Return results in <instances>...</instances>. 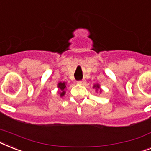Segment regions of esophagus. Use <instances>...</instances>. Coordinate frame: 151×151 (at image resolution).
I'll use <instances>...</instances> for the list:
<instances>
[{
  "label": "esophagus",
  "mask_w": 151,
  "mask_h": 151,
  "mask_svg": "<svg viewBox=\"0 0 151 151\" xmlns=\"http://www.w3.org/2000/svg\"><path fill=\"white\" fill-rule=\"evenodd\" d=\"M86 83V81H85V80H81V81H78V84H81V85H84V84Z\"/></svg>",
  "instance_id": "esophagus-1"
}]
</instances>
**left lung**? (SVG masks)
I'll list each match as a JSON object with an SVG mask.
<instances>
[{"instance_id":"left-lung-1","label":"left lung","mask_w":151,"mask_h":151,"mask_svg":"<svg viewBox=\"0 0 151 151\" xmlns=\"http://www.w3.org/2000/svg\"><path fill=\"white\" fill-rule=\"evenodd\" d=\"M94 88H99V84H97V85H95V86H94Z\"/></svg>"}]
</instances>
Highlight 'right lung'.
<instances>
[{"label":"right lung","instance_id":"obj_1","mask_svg":"<svg viewBox=\"0 0 151 151\" xmlns=\"http://www.w3.org/2000/svg\"><path fill=\"white\" fill-rule=\"evenodd\" d=\"M58 88H60V96H63L65 94V91H64V89L65 88H66V84H65V83L63 82V83H62V82H60L58 84Z\"/></svg>","mask_w":151,"mask_h":151}]
</instances>
